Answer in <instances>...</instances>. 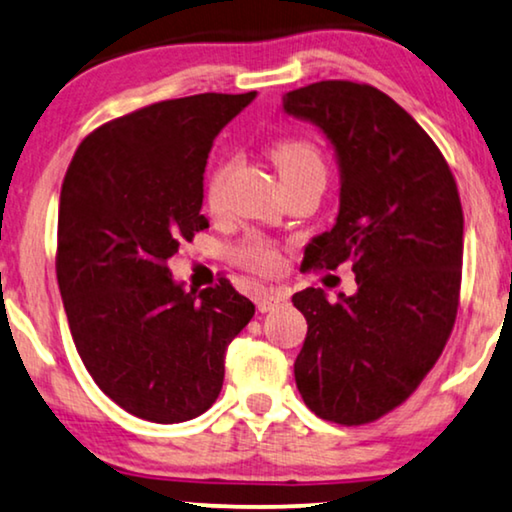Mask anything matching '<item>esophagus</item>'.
Here are the masks:
<instances>
[{
	"label": "esophagus",
	"mask_w": 512,
	"mask_h": 512,
	"mask_svg": "<svg viewBox=\"0 0 512 512\" xmlns=\"http://www.w3.org/2000/svg\"><path fill=\"white\" fill-rule=\"evenodd\" d=\"M287 297L283 292H259L255 304L259 313H269L273 308H278L280 304H285Z\"/></svg>",
	"instance_id": "esophagus-1"
}]
</instances>
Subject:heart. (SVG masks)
<instances>
[{"instance_id":"b5f03b06","label":"heart","mask_w":512,"mask_h":512,"mask_svg":"<svg viewBox=\"0 0 512 512\" xmlns=\"http://www.w3.org/2000/svg\"><path fill=\"white\" fill-rule=\"evenodd\" d=\"M271 160L276 164L280 181H285V178H294V176L313 174V171L325 174V162H322L318 148L304 139H283L273 143ZM227 176H229V164H222V167L215 169L211 178H208L206 201L211 208H220L222 194H225ZM236 259H239L241 264H246L248 269H255L259 273L276 271L280 264L278 250L262 239H250L243 243V246L236 250Z\"/></svg>"}]
</instances>
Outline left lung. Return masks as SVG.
I'll list each match as a JSON object with an SVG mask.
<instances>
[{"mask_svg": "<svg viewBox=\"0 0 512 512\" xmlns=\"http://www.w3.org/2000/svg\"><path fill=\"white\" fill-rule=\"evenodd\" d=\"M334 148L338 215L304 264L352 262L357 292L292 297L308 322L294 380L322 420L364 424L406 401L441 357L457 318L464 213L441 150L413 115L371 85L320 81L283 97Z\"/></svg>", "mask_w": 512, "mask_h": 512, "instance_id": "left-lung-1", "label": "left lung"}]
</instances>
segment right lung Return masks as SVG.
<instances>
[{"label": "right lung", "instance_id": "1", "mask_svg": "<svg viewBox=\"0 0 512 512\" xmlns=\"http://www.w3.org/2000/svg\"><path fill=\"white\" fill-rule=\"evenodd\" d=\"M257 97L192 95L95 129L71 160L57 215V283L85 369L143 420L206 413L253 301L220 280L185 290L167 262L208 227L204 169L215 136Z\"/></svg>", "mask_w": 512, "mask_h": 512}]
</instances>
